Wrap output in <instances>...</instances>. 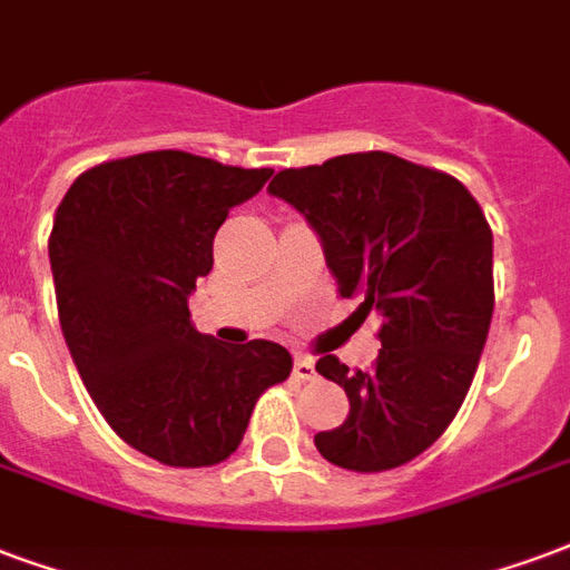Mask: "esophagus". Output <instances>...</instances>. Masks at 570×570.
<instances>
[{"instance_id": "obj_1", "label": "esophagus", "mask_w": 570, "mask_h": 570, "mask_svg": "<svg viewBox=\"0 0 570 570\" xmlns=\"http://www.w3.org/2000/svg\"><path fill=\"white\" fill-rule=\"evenodd\" d=\"M294 375H297V379H303V382L315 379V361H312V357H306V354H297V357H294Z\"/></svg>"}]
</instances>
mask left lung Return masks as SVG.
Wrapping results in <instances>:
<instances>
[{"label":"left lung","mask_w":570,"mask_h":570,"mask_svg":"<svg viewBox=\"0 0 570 570\" xmlns=\"http://www.w3.org/2000/svg\"><path fill=\"white\" fill-rule=\"evenodd\" d=\"M269 195L318 230L354 315H379V361L348 372L324 354L315 370L348 393L342 426L315 435L327 463L387 472L421 456L460 412L493 318V230L451 174L391 153H348L279 170Z\"/></svg>","instance_id":"8db88e82"}]
</instances>
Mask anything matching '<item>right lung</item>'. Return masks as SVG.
I'll list each match as a JSON object with an SVG mask.
<instances>
[{"label":"right lung","mask_w":570,"mask_h":570,"mask_svg":"<svg viewBox=\"0 0 570 570\" xmlns=\"http://www.w3.org/2000/svg\"><path fill=\"white\" fill-rule=\"evenodd\" d=\"M269 174L156 149L83 170L57 207L47 252L77 372L110 430L174 469L228 460L291 375L276 342L225 345L188 315L216 230Z\"/></svg>","instance_id":"right-lung-1"}]
</instances>
